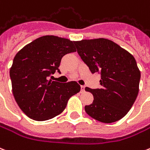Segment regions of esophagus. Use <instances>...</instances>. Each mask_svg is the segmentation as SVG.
Here are the masks:
<instances>
[{"label": "esophagus", "instance_id": "obj_1", "mask_svg": "<svg viewBox=\"0 0 150 150\" xmlns=\"http://www.w3.org/2000/svg\"><path fill=\"white\" fill-rule=\"evenodd\" d=\"M81 91H82V92H84V91H85V86H81Z\"/></svg>", "mask_w": 150, "mask_h": 150}]
</instances>
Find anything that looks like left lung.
<instances>
[{
  "label": "left lung",
  "instance_id": "8db88e82",
  "mask_svg": "<svg viewBox=\"0 0 150 150\" xmlns=\"http://www.w3.org/2000/svg\"><path fill=\"white\" fill-rule=\"evenodd\" d=\"M75 45L78 54L91 73L100 74V89L86 87L93 96L86 112L102 123H110L124 117L135 101L141 72L133 55L106 38L83 39Z\"/></svg>",
  "mask_w": 150,
  "mask_h": 150
}]
</instances>
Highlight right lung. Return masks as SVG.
I'll return each mask as SVG.
<instances>
[{
  "label": "right lung",
  "mask_w": 150,
  "mask_h": 150,
  "mask_svg": "<svg viewBox=\"0 0 150 150\" xmlns=\"http://www.w3.org/2000/svg\"><path fill=\"white\" fill-rule=\"evenodd\" d=\"M74 41L54 35L34 40L15 56L10 68L12 93L18 105L29 118L52 119L64 110L67 100L80 91L75 81L61 83L49 79L64 55L76 52Z\"/></svg>",
  "instance_id": "add662e5"
}]
</instances>
